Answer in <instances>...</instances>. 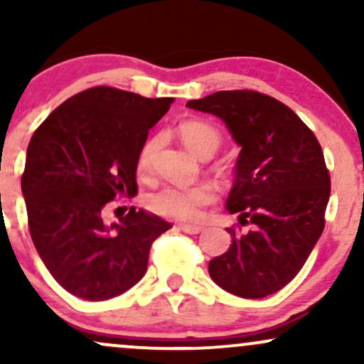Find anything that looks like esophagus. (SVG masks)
I'll list each match as a JSON object with an SVG mask.
<instances>
[{"mask_svg": "<svg viewBox=\"0 0 364 364\" xmlns=\"http://www.w3.org/2000/svg\"><path fill=\"white\" fill-rule=\"evenodd\" d=\"M181 231H185L186 235H198V232L203 231L202 225H193V224H179L178 225Z\"/></svg>", "mask_w": 364, "mask_h": 364, "instance_id": "esophagus-1", "label": "esophagus"}]
</instances>
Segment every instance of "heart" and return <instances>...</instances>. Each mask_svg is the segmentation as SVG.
Returning <instances> with one entry per match:
<instances>
[{"label": "heart", "mask_w": 364, "mask_h": 364, "mask_svg": "<svg viewBox=\"0 0 364 364\" xmlns=\"http://www.w3.org/2000/svg\"><path fill=\"white\" fill-rule=\"evenodd\" d=\"M179 136L183 144L198 157L214 156L220 147L219 129L205 121H186L179 127ZM156 150V141H149L141 149L139 157V169L147 173L152 164V154ZM214 202V191L207 185L196 186H162L147 196L149 207L159 215L171 217V219L191 220L202 214V208Z\"/></svg>", "instance_id": "heart-1"}]
</instances>
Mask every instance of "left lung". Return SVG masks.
<instances>
[{
	"label": "left lung",
	"mask_w": 364,
	"mask_h": 364,
	"mask_svg": "<svg viewBox=\"0 0 364 364\" xmlns=\"http://www.w3.org/2000/svg\"><path fill=\"white\" fill-rule=\"evenodd\" d=\"M186 106L223 119L241 147L225 208L250 229H225L232 243L208 262V274L240 298L274 294L323 232L330 176L318 140L286 104L260 92L220 90Z\"/></svg>",
	"instance_id": "obj_1"
}]
</instances>
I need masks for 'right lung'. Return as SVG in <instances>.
Returning <instances> with one entry per match:
<instances>
[{"instance_id":"obj_1","label":"right lung","mask_w":364,"mask_h":364,"mask_svg":"<svg viewBox=\"0 0 364 364\" xmlns=\"http://www.w3.org/2000/svg\"><path fill=\"white\" fill-rule=\"evenodd\" d=\"M173 101L92 87L66 99L32 135L22 176L28 229L41 260L70 294L104 301L147 272L150 246L171 224L135 207L107 224L104 207L118 195H136L149 129Z\"/></svg>"}]
</instances>
